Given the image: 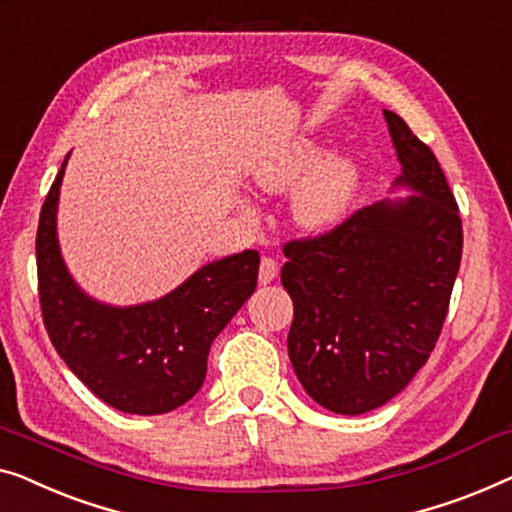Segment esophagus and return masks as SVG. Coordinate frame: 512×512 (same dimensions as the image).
<instances>
[{"mask_svg":"<svg viewBox=\"0 0 512 512\" xmlns=\"http://www.w3.org/2000/svg\"><path fill=\"white\" fill-rule=\"evenodd\" d=\"M278 276V262L273 257H262V262H259V283L266 285L271 283L273 278Z\"/></svg>","mask_w":512,"mask_h":512,"instance_id":"obj_1","label":"esophagus"}]
</instances>
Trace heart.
I'll return each instance as SVG.
<instances>
[{
	"instance_id": "1",
	"label": "heart",
	"mask_w": 512,
	"mask_h": 512,
	"mask_svg": "<svg viewBox=\"0 0 512 512\" xmlns=\"http://www.w3.org/2000/svg\"><path fill=\"white\" fill-rule=\"evenodd\" d=\"M325 155L313 136H299L264 155L253 167V183L266 194L292 192V220L304 232H329L355 206L362 169L350 150Z\"/></svg>"
}]
</instances>
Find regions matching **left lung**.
Returning a JSON list of instances; mask_svg holds the SVG:
<instances>
[{"label":"left lung","instance_id":"obj_1","mask_svg":"<svg viewBox=\"0 0 512 512\" xmlns=\"http://www.w3.org/2000/svg\"><path fill=\"white\" fill-rule=\"evenodd\" d=\"M413 194L359 208L331 232L285 243L287 352L313 401L362 415L397 397L427 362L462 262V218L429 146L383 111Z\"/></svg>","mask_w":512,"mask_h":512}]
</instances>
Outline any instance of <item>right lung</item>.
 <instances>
[{"mask_svg":"<svg viewBox=\"0 0 512 512\" xmlns=\"http://www.w3.org/2000/svg\"><path fill=\"white\" fill-rule=\"evenodd\" d=\"M67 160L43 201L37 229L43 325L64 364L104 403L132 415L169 413L201 390L211 343L255 292L257 250L201 266L148 304L92 299L71 278L57 241Z\"/></svg>","mask_w":512,"mask_h":512,"instance_id":"right-lung-1","label":"right lung"}]
</instances>
